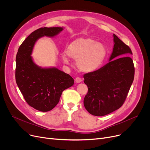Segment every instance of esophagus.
Here are the masks:
<instances>
[{
  "mask_svg": "<svg viewBox=\"0 0 150 150\" xmlns=\"http://www.w3.org/2000/svg\"><path fill=\"white\" fill-rule=\"evenodd\" d=\"M75 81L77 83H81L82 81V79H81L80 77H76L75 78Z\"/></svg>",
  "mask_w": 150,
  "mask_h": 150,
  "instance_id": "esophagus-1",
  "label": "esophagus"
}]
</instances>
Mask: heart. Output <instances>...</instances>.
<instances>
[{"label":"heart","instance_id":"obj_1","mask_svg":"<svg viewBox=\"0 0 150 150\" xmlns=\"http://www.w3.org/2000/svg\"><path fill=\"white\" fill-rule=\"evenodd\" d=\"M107 54L108 50L104 44L97 42L91 37H81L70 43L62 58L66 64H69V57L76 59L77 69L80 72L90 73L101 66Z\"/></svg>","mask_w":150,"mask_h":150}]
</instances>
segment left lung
Returning a JSON list of instances; mask_svg holds the SVG:
<instances>
[{
	"mask_svg": "<svg viewBox=\"0 0 150 150\" xmlns=\"http://www.w3.org/2000/svg\"><path fill=\"white\" fill-rule=\"evenodd\" d=\"M109 62L94 72L84 75L88 92L84 99L86 109L92 115L104 116L124 103L134 77V66L129 57L132 51L115 34Z\"/></svg>",
	"mask_w": 150,
	"mask_h": 150,
	"instance_id": "left-lung-1",
	"label": "left lung"
}]
</instances>
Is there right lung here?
I'll return each instance as SVG.
<instances>
[{"mask_svg":"<svg viewBox=\"0 0 150 150\" xmlns=\"http://www.w3.org/2000/svg\"><path fill=\"white\" fill-rule=\"evenodd\" d=\"M62 27H42L31 33L20 45L16 58V81L28 105L42 112L49 111L58 103L63 91L74 80L57 68H41L31 57L35 42L44 36L53 37Z\"/></svg>","mask_w":150,"mask_h":150,"instance_id":"1","label":"right lung"}]
</instances>
